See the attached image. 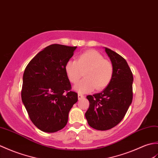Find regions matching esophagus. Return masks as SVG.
Returning a JSON list of instances; mask_svg holds the SVG:
<instances>
[{
  "instance_id": "34e87169",
  "label": "esophagus",
  "mask_w": 158,
  "mask_h": 158,
  "mask_svg": "<svg viewBox=\"0 0 158 158\" xmlns=\"http://www.w3.org/2000/svg\"><path fill=\"white\" fill-rule=\"evenodd\" d=\"M84 97H84V95H83V94H78V100H80V99H83Z\"/></svg>"
}]
</instances>
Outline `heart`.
Masks as SVG:
<instances>
[{"label":"heart","instance_id":"1","mask_svg":"<svg viewBox=\"0 0 158 158\" xmlns=\"http://www.w3.org/2000/svg\"><path fill=\"white\" fill-rule=\"evenodd\" d=\"M65 70L70 82L73 84L79 81L84 72L85 78L73 87L80 93H89L94 89L97 90L104 89L110 85L114 74L111 63L94 50L80 54L76 61H68Z\"/></svg>","mask_w":158,"mask_h":158}]
</instances>
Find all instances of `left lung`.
Wrapping results in <instances>:
<instances>
[{
  "label": "left lung",
  "mask_w": 158,
  "mask_h": 158,
  "mask_svg": "<svg viewBox=\"0 0 158 158\" xmlns=\"http://www.w3.org/2000/svg\"><path fill=\"white\" fill-rule=\"evenodd\" d=\"M104 48L113 65V78L101 93L86 97L90 106L85 113L90 127L99 131L110 130L120 123L132 101L133 76L127 61L117 52Z\"/></svg>",
  "instance_id": "obj_1"
}]
</instances>
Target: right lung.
Listing matches in <instances>:
<instances>
[{"instance_id":"1","label":"right lung","mask_w":158,"mask_h":158,"mask_svg":"<svg viewBox=\"0 0 158 158\" xmlns=\"http://www.w3.org/2000/svg\"><path fill=\"white\" fill-rule=\"evenodd\" d=\"M76 48L49 45L31 59L24 71L22 102L31 121L42 131L55 132L64 128L70 110L78 101V94L70 90L65 70Z\"/></svg>"}]
</instances>
